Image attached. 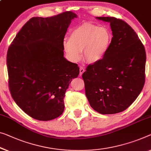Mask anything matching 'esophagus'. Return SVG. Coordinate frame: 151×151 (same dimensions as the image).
<instances>
[{
  "label": "esophagus",
  "instance_id": "34e87169",
  "mask_svg": "<svg viewBox=\"0 0 151 151\" xmlns=\"http://www.w3.org/2000/svg\"><path fill=\"white\" fill-rule=\"evenodd\" d=\"M85 71V69L83 68V67H80V76H81L83 74V73Z\"/></svg>",
  "mask_w": 151,
  "mask_h": 151
}]
</instances>
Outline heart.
I'll return each instance as SVG.
<instances>
[{"mask_svg": "<svg viewBox=\"0 0 151 151\" xmlns=\"http://www.w3.org/2000/svg\"><path fill=\"white\" fill-rule=\"evenodd\" d=\"M111 39L112 34L107 27L85 23L71 32L69 40L64 41L63 48L71 61H78L83 50L85 61L96 63L105 57Z\"/></svg>", "mask_w": 151, "mask_h": 151, "instance_id": "obj_1", "label": "heart"}]
</instances>
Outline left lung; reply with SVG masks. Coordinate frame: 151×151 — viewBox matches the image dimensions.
Masks as SVG:
<instances>
[{
	"mask_svg": "<svg viewBox=\"0 0 151 151\" xmlns=\"http://www.w3.org/2000/svg\"><path fill=\"white\" fill-rule=\"evenodd\" d=\"M110 23L113 37L105 57L88 65L82 74L91 107L101 114H115L128 108L145 82V46L134 30L120 19L98 17Z\"/></svg>",
	"mask_w": 151,
	"mask_h": 151,
	"instance_id": "8db88e82",
	"label": "left lung"
}]
</instances>
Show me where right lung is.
Returning <instances> with one entry per match:
<instances>
[{"label": "right lung", "instance_id": "right-lung-1", "mask_svg": "<svg viewBox=\"0 0 151 151\" xmlns=\"http://www.w3.org/2000/svg\"><path fill=\"white\" fill-rule=\"evenodd\" d=\"M71 12L32 17L14 38L6 55L9 87L14 101L34 119L49 121L64 111V97L80 68L63 57Z\"/></svg>", "mask_w": 151, "mask_h": 151}]
</instances>
